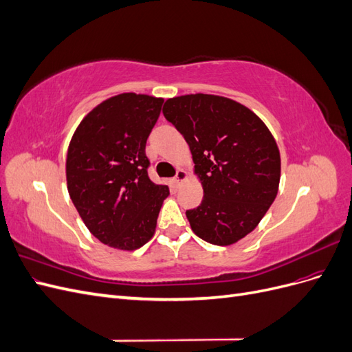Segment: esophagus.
Returning a JSON list of instances; mask_svg holds the SVG:
<instances>
[{"label": "esophagus", "instance_id": "1", "mask_svg": "<svg viewBox=\"0 0 352 352\" xmlns=\"http://www.w3.org/2000/svg\"><path fill=\"white\" fill-rule=\"evenodd\" d=\"M186 179H188V173L185 172L184 168H179L176 176H175V179H173V184H175L176 188H179L180 185H182V182H185Z\"/></svg>", "mask_w": 352, "mask_h": 352}]
</instances>
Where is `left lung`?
I'll return each mask as SVG.
<instances>
[{
    "mask_svg": "<svg viewBox=\"0 0 352 352\" xmlns=\"http://www.w3.org/2000/svg\"><path fill=\"white\" fill-rule=\"evenodd\" d=\"M163 114L184 135L204 189L186 211L195 235L221 247L247 236L279 189L280 154L269 127L245 105L208 94L168 98Z\"/></svg>",
    "mask_w": 352,
    "mask_h": 352,
    "instance_id": "obj_1",
    "label": "left lung"
}]
</instances>
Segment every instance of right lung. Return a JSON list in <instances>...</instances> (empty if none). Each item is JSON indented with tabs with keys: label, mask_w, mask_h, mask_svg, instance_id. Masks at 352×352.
Listing matches in <instances>:
<instances>
[{
	"label": "right lung",
	"mask_w": 352,
	"mask_h": 352,
	"mask_svg": "<svg viewBox=\"0 0 352 352\" xmlns=\"http://www.w3.org/2000/svg\"><path fill=\"white\" fill-rule=\"evenodd\" d=\"M164 100L126 92L83 117L67 150V190L85 226L102 243L133 251L150 241L168 197L148 177L146 140Z\"/></svg>",
	"instance_id": "right-lung-1"
}]
</instances>
